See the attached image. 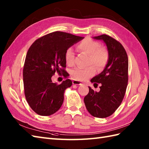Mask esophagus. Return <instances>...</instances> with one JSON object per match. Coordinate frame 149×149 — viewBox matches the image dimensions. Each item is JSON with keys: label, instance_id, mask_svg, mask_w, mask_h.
Here are the masks:
<instances>
[{"label": "esophagus", "instance_id": "esophagus-1", "mask_svg": "<svg viewBox=\"0 0 149 149\" xmlns=\"http://www.w3.org/2000/svg\"><path fill=\"white\" fill-rule=\"evenodd\" d=\"M72 83H73V84H76V85H81L82 83L81 82H80V81H76V80H74L72 81Z\"/></svg>", "mask_w": 149, "mask_h": 149}]
</instances>
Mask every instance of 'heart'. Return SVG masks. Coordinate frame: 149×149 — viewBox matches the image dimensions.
I'll use <instances>...</instances> for the list:
<instances>
[{
    "instance_id": "obj_1",
    "label": "heart",
    "mask_w": 149,
    "mask_h": 149,
    "mask_svg": "<svg viewBox=\"0 0 149 149\" xmlns=\"http://www.w3.org/2000/svg\"><path fill=\"white\" fill-rule=\"evenodd\" d=\"M77 49L80 52L88 55V64L89 67L86 68H76L71 71V75L77 81H85L93 76L96 73V68L101 70L106 67L109 61V52L104 47H101L99 42L91 38L82 40L77 45ZM66 65L72 66L74 64V53L72 48H68L64 54Z\"/></svg>"
}]
</instances>
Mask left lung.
Listing matches in <instances>:
<instances>
[{
	"label": "left lung",
	"instance_id": "8db88e82",
	"mask_svg": "<svg viewBox=\"0 0 149 149\" xmlns=\"http://www.w3.org/2000/svg\"><path fill=\"white\" fill-rule=\"evenodd\" d=\"M94 38L106 44L109 61L104 70L91 80L94 84H100V91L89 87L84 102L93 116L106 118L115 112L124 97L128 83V57L122 44L110 36L102 34Z\"/></svg>",
	"mask_w": 149,
	"mask_h": 149
}]
</instances>
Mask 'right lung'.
I'll list each match as a JSON object with an SVG mask.
<instances>
[{
  "label": "right lung",
  "instance_id": "obj_1",
  "mask_svg": "<svg viewBox=\"0 0 149 149\" xmlns=\"http://www.w3.org/2000/svg\"><path fill=\"white\" fill-rule=\"evenodd\" d=\"M82 39L83 37L56 31L39 38L28 50L23 69L24 93L31 108L38 115H51L62 106L65 91L72 82L68 79L58 84L52 83L51 78L56 72L67 77L65 52Z\"/></svg>",
  "mask_w": 149,
  "mask_h": 149
}]
</instances>
